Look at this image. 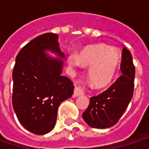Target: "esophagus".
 <instances>
[{"label":"esophagus","mask_w":149,"mask_h":149,"mask_svg":"<svg viewBox=\"0 0 149 149\" xmlns=\"http://www.w3.org/2000/svg\"><path fill=\"white\" fill-rule=\"evenodd\" d=\"M84 94V91L80 88V87H76L74 89V93H73V97H79L82 96Z\"/></svg>","instance_id":"1"}]
</instances>
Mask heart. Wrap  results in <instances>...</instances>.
<instances>
[{"label":"heart","mask_w":149,"mask_h":149,"mask_svg":"<svg viewBox=\"0 0 149 149\" xmlns=\"http://www.w3.org/2000/svg\"><path fill=\"white\" fill-rule=\"evenodd\" d=\"M122 56L116 48L106 45L87 46L83 49L78 57L71 55L69 64L72 66H91L89 79L91 84L97 88L105 87L109 84L117 73Z\"/></svg>","instance_id":"obj_1"}]
</instances>
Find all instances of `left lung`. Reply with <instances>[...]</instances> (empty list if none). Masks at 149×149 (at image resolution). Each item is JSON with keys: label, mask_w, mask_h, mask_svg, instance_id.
<instances>
[{"label": "left lung", "mask_w": 149, "mask_h": 149, "mask_svg": "<svg viewBox=\"0 0 149 149\" xmlns=\"http://www.w3.org/2000/svg\"><path fill=\"white\" fill-rule=\"evenodd\" d=\"M123 74L101 94L91 97L89 107L83 113L85 123L95 129L114 126L130 103L134 87L135 68L130 52L123 47L120 67Z\"/></svg>", "instance_id": "left-lung-1"}]
</instances>
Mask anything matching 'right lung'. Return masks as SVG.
<instances>
[{
    "label": "right lung",
    "mask_w": 149,
    "mask_h": 149,
    "mask_svg": "<svg viewBox=\"0 0 149 149\" xmlns=\"http://www.w3.org/2000/svg\"><path fill=\"white\" fill-rule=\"evenodd\" d=\"M46 50L65 58L58 35L47 33L19 51L13 70L15 114L20 124L35 134H47L54 128L58 106L72 96L74 89L72 80L61 75L63 61L48 57Z\"/></svg>",
    "instance_id": "obj_1"
}]
</instances>
